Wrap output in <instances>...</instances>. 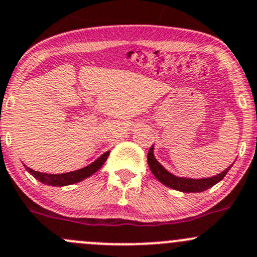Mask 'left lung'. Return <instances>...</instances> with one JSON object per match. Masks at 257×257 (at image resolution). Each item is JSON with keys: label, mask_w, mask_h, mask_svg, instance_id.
<instances>
[{"label": "left lung", "mask_w": 257, "mask_h": 257, "mask_svg": "<svg viewBox=\"0 0 257 257\" xmlns=\"http://www.w3.org/2000/svg\"><path fill=\"white\" fill-rule=\"evenodd\" d=\"M148 164H149V168L150 170H152L153 174H154V177L157 178L160 183L164 184V185L169 186V188L172 189H175V190L183 191V193H201V191L208 190L211 186H214L215 184L219 183L220 180H222L234 163H232L230 167H227L224 172H221L217 175H214V177L211 178H180L168 172V170L155 159L154 145H152V148H150L149 152H148Z\"/></svg>", "instance_id": "obj_1"}]
</instances>
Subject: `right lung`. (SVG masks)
Returning <instances> with one entry per match:
<instances>
[{"mask_svg":"<svg viewBox=\"0 0 257 257\" xmlns=\"http://www.w3.org/2000/svg\"><path fill=\"white\" fill-rule=\"evenodd\" d=\"M108 155H109V152H105L104 154L100 155L97 160H94L92 164L87 165V167L82 168V169L74 170V172L63 173V174H47V173L36 172V170L31 169V168L26 167V165L25 168L32 177H35L42 184L51 186H66L71 185V184L79 183V181L89 178L90 175H93L95 172H98V170L102 168V165L105 163Z\"/></svg>","mask_w":257,"mask_h":257,"instance_id":"obj_1","label":"right lung"}]
</instances>
